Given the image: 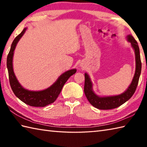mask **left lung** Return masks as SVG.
I'll use <instances>...</instances> for the list:
<instances>
[{
  "instance_id": "8db88e82",
  "label": "left lung",
  "mask_w": 147,
  "mask_h": 147,
  "mask_svg": "<svg viewBox=\"0 0 147 147\" xmlns=\"http://www.w3.org/2000/svg\"><path fill=\"white\" fill-rule=\"evenodd\" d=\"M127 40L131 43L135 53L136 70L132 82L126 91L121 95L100 97L93 92L92 90V83L89 76L85 73L84 92L88 100L93 107L101 110H108V109L117 108L128 100L135 93L141 74L142 62L140 59V49L136 40L131 35H127Z\"/></svg>"
}]
</instances>
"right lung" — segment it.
<instances>
[{"instance_id": "right-lung-1", "label": "right lung", "mask_w": 147, "mask_h": 147, "mask_svg": "<svg viewBox=\"0 0 147 147\" xmlns=\"http://www.w3.org/2000/svg\"><path fill=\"white\" fill-rule=\"evenodd\" d=\"M26 28H24L22 32L16 37L12 42L7 58V67L8 69L9 79L12 92L22 102L33 107H45L52 103L54 102L58 97L62 90V87L73 74L76 72V69H71L65 72L59 76L57 80L50 86L49 88L42 91H30L22 86L16 77L12 66V58L14 51L18 42L24 35L26 30Z\"/></svg>"}]
</instances>
